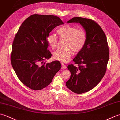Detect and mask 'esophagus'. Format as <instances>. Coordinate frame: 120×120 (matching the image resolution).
Here are the masks:
<instances>
[{"instance_id":"34e87169","label":"esophagus","mask_w":120,"mask_h":120,"mask_svg":"<svg viewBox=\"0 0 120 120\" xmlns=\"http://www.w3.org/2000/svg\"><path fill=\"white\" fill-rule=\"evenodd\" d=\"M61 65H62V69H66V66L64 64V63H61Z\"/></svg>"}]
</instances>
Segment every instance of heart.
<instances>
[{
    "label": "heart",
    "instance_id": "b5f03b06",
    "mask_svg": "<svg viewBox=\"0 0 120 120\" xmlns=\"http://www.w3.org/2000/svg\"><path fill=\"white\" fill-rule=\"evenodd\" d=\"M61 39H66L65 47L63 49H58L54 52L53 58L61 62H67L73 55V50L79 52L83 49L87 41V34L85 30L77 29L74 26L66 24L57 30ZM47 43L52 49L57 46L58 38L53 34H49L47 38Z\"/></svg>",
    "mask_w": 120,
    "mask_h": 120
}]
</instances>
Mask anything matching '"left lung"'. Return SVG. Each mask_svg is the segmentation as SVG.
<instances>
[{
  "instance_id": "8db88e82",
  "label": "left lung",
  "mask_w": 120,
  "mask_h": 120,
  "mask_svg": "<svg viewBox=\"0 0 120 120\" xmlns=\"http://www.w3.org/2000/svg\"><path fill=\"white\" fill-rule=\"evenodd\" d=\"M68 23H79L87 34V41L73 61L78 66L70 64V79L65 84L73 92L82 94L92 90L105 75L109 58L107 37L100 26L90 19L74 17Z\"/></svg>"
}]
</instances>
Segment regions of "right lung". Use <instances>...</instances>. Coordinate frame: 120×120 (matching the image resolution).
Returning a JSON list of instances; mask_svg holds the SVG:
<instances>
[{
  "label": "right lung",
  "mask_w": 120,
  "mask_h": 120,
  "mask_svg": "<svg viewBox=\"0 0 120 120\" xmlns=\"http://www.w3.org/2000/svg\"><path fill=\"white\" fill-rule=\"evenodd\" d=\"M64 24L57 16L35 14L21 24L12 44L11 62L19 79L28 87L41 90L51 83L61 65L55 61L46 63L51 54L47 37L54 28Z\"/></svg>",
  "instance_id": "add662e5"
}]
</instances>
